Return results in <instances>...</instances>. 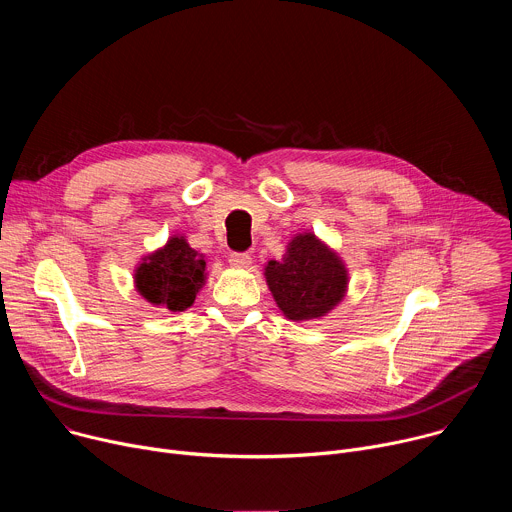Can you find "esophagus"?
<instances>
[{"label":"esophagus","instance_id":"esophagus-1","mask_svg":"<svg viewBox=\"0 0 512 512\" xmlns=\"http://www.w3.org/2000/svg\"><path fill=\"white\" fill-rule=\"evenodd\" d=\"M229 263H231L235 269H247V267L251 265V255H249V253H231Z\"/></svg>","mask_w":512,"mask_h":512}]
</instances>
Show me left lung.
<instances>
[{
	"instance_id": "obj_1",
	"label": "left lung",
	"mask_w": 512,
	"mask_h": 512,
	"mask_svg": "<svg viewBox=\"0 0 512 512\" xmlns=\"http://www.w3.org/2000/svg\"><path fill=\"white\" fill-rule=\"evenodd\" d=\"M265 279L285 318L302 322L334 310L348 287L342 259L314 233L296 235L279 261H269Z\"/></svg>"
}]
</instances>
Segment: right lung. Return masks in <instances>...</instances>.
I'll return each mask as SVG.
<instances>
[{"label":"right lung","instance_id":"obj_1","mask_svg":"<svg viewBox=\"0 0 512 512\" xmlns=\"http://www.w3.org/2000/svg\"><path fill=\"white\" fill-rule=\"evenodd\" d=\"M204 281V255L194 251L186 239L178 235L170 237L162 249L143 257L135 269V289L139 296L170 312L190 308Z\"/></svg>","mask_w":512,"mask_h":512}]
</instances>
